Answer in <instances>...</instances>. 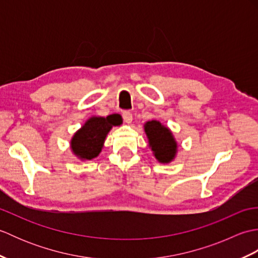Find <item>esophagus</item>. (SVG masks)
I'll return each instance as SVG.
<instances>
[{"label": "esophagus", "mask_w": 258, "mask_h": 258, "mask_svg": "<svg viewBox=\"0 0 258 258\" xmlns=\"http://www.w3.org/2000/svg\"><path fill=\"white\" fill-rule=\"evenodd\" d=\"M122 115H123V118H124V120H125V123H127V124L132 123V120H133V115H132V113L128 112V111H125V112H123Z\"/></svg>", "instance_id": "obj_1"}]
</instances>
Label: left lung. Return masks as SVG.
I'll use <instances>...</instances> for the list:
<instances>
[{"instance_id": "left-lung-1", "label": "left lung", "mask_w": 258, "mask_h": 258, "mask_svg": "<svg viewBox=\"0 0 258 258\" xmlns=\"http://www.w3.org/2000/svg\"><path fill=\"white\" fill-rule=\"evenodd\" d=\"M144 131L156 160L163 164L171 163L177 153V142L171 130L158 120L152 119L144 124Z\"/></svg>"}]
</instances>
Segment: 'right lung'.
<instances>
[{"label": "right lung", "mask_w": 258, "mask_h": 258, "mask_svg": "<svg viewBox=\"0 0 258 258\" xmlns=\"http://www.w3.org/2000/svg\"><path fill=\"white\" fill-rule=\"evenodd\" d=\"M122 124L113 114L107 117L92 116L76 131L71 140V150L82 161H91L102 152L106 136L113 126Z\"/></svg>", "instance_id": "add662e5"}]
</instances>
